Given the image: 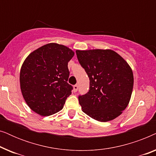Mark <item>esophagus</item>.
<instances>
[{
    "instance_id": "1",
    "label": "esophagus",
    "mask_w": 156,
    "mask_h": 156,
    "mask_svg": "<svg viewBox=\"0 0 156 156\" xmlns=\"http://www.w3.org/2000/svg\"><path fill=\"white\" fill-rule=\"evenodd\" d=\"M73 88H74V89H73L74 92H76V91H77V90H78V85H77V84L74 85Z\"/></svg>"
}]
</instances>
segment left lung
I'll list each match as a JSON object with an SVG mask.
<instances>
[{"label": "left lung", "mask_w": 156, "mask_h": 156, "mask_svg": "<svg viewBox=\"0 0 156 156\" xmlns=\"http://www.w3.org/2000/svg\"><path fill=\"white\" fill-rule=\"evenodd\" d=\"M89 78V90L79 96L83 112L95 120L116 119L126 108L133 87V74L125 59L112 50H76Z\"/></svg>", "instance_id": "8db88e82"}]
</instances>
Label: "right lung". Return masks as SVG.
<instances>
[{"label": "right lung", "mask_w": 156, "mask_h": 156, "mask_svg": "<svg viewBox=\"0 0 156 156\" xmlns=\"http://www.w3.org/2000/svg\"><path fill=\"white\" fill-rule=\"evenodd\" d=\"M74 52L62 44L49 43L30 54L20 73V89L33 112L48 116L62 109L72 94L68 62Z\"/></svg>", "instance_id": "right-lung-1"}]
</instances>
